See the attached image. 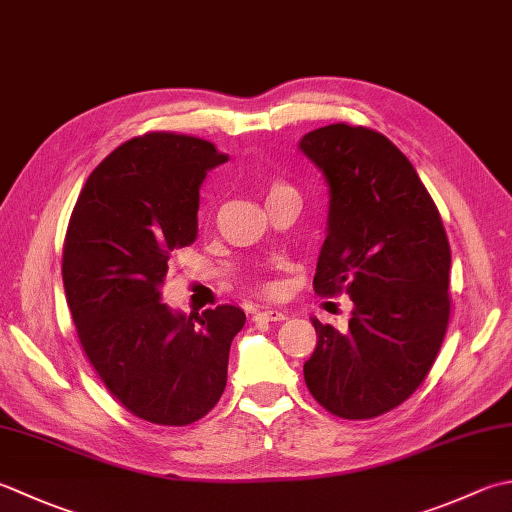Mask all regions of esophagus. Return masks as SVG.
Segmentation results:
<instances>
[{"label":"esophagus","mask_w":512,"mask_h":512,"mask_svg":"<svg viewBox=\"0 0 512 512\" xmlns=\"http://www.w3.org/2000/svg\"><path fill=\"white\" fill-rule=\"evenodd\" d=\"M257 317L266 319V322H282V319H286V313H284V310H277V308H264V310H259Z\"/></svg>","instance_id":"esophagus-1"}]
</instances>
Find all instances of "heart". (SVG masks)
Here are the masks:
<instances>
[{
	"mask_svg": "<svg viewBox=\"0 0 512 512\" xmlns=\"http://www.w3.org/2000/svg\"><path fill=\"white\" fill-rule=\"evenodd\" d=\"M284 193H295V190L290 188L288 184H284V182H270L266 186V199H273V197H279V195H284Z\"/></svg>",
	"mask_w": 512,
	"mask_h": 512,
	"instance_id": "heart-1",
	"label": "heart"
}]
</instances>
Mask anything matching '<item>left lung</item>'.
<instances>
[{
    "mask_svg": "<svg viewBox=\"0 0 512 512\" xmlns=\"http://www.w3.org/2000/svg\"><path fill=\"white\" fill-rule=\"evenodd\" d=\"M299 150L328 184L315 293H346V330L319 324L304 379L319 404L370 419L415 393L442 348L450 246L426 186L388 137L364 126L310 130Z\"/></svg>",
    "mask_w": 512,
    "mask_h": 512,
    "instance_id": "1",
    "label": "left lung"
}]
</instances>
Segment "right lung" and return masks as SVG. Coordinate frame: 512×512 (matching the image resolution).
I'll use <instances>...</instances> for the list:
<instances>
[{"mask_svg":"<svg viewBox=\"0 0 512 512\" xmlns=\"http://www.w3.org/2000/svg\"><path fill=\"white\" fill-rule=\"evenodd\" d=\"M228 162L215 144L146 133L115 148L70 215L62 277L79 344L119 404L159 426L202 419L226 388L237 306L177 313L162 302L175 250L197 239L199 186Z\"/></svg>","mask_w":512,"mask_h":512,"instance_id":"add662e5","label":"right lung"}]
</instances>
